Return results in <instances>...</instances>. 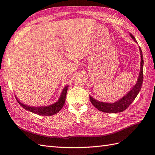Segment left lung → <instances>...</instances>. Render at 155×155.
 <instances>
[{"mask_svg":"<svg viewBox=\"0 0 155 155\" xmlns=\"http://www.w3.org/2000/svg\"><path fill=\"white\" fill-rule=\"evenodd\" d=\"M130 36L132 39H133L135 42L137 43L136 39L134 37V36L130 33ZM139 48V51H140L141 54V68H140V72H139V78L137 79V81L136 84H135L133 88L130 90V92H128L126 95L120 99L119 101H116V103H103V102H101L99 101H97L93 97L89 96V99L95 108H97L98 110L104 112H108V113H117L120 112L128 108V107L132 103L135 98H136L138 93L140 91L141 89V86L143 84V56L142 51L140 48Z\"/></svg>","mask_w":155,"mask_h":155,"instance_id":"8db88e82","label":"left lung"}]
</instances>
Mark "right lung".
I'll list each match as a JSON object with an SVG mask.
<instances>
[{
	"label": "right lung",
	"instance_id": "add662e5",
	"mask_svg": "<svg viewBox=\"0 0 155 155\" xmlns=\"http://www.w3.org/2000/svg\"><path fill=\"white\" fill-rule=\"evenodd\" d=\"M68 88V86L67 85L63 89L62 93H61V95H60L58 101L54 104L49 105V106L38 107H30V106H28V105L21 103V102H20V101L17 99L16 97V99L17 101L18 102V103L20 104V106H21L24 109H25V110L31 112L33 113H35V114H38V115L52 116V115H54V114H56V113H58L63 107L64 104V103H65L66 96Z\"/></svg>",
	"mask_w": 155,
	"mask_h": 155
}]
</instances>
